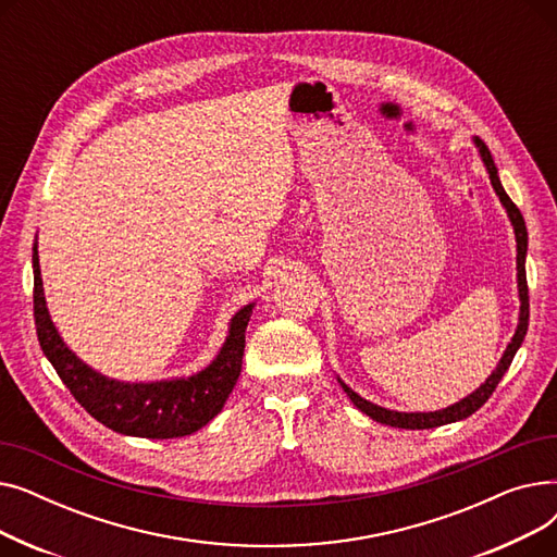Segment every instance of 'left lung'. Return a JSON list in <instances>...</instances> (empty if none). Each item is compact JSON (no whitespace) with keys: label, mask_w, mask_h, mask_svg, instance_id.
<instances>
[{"label":"left lung","mask_w":557,"mask_h":557,"mask_svg":"<svg viewBox=\"0 0 557 557\" xmlns=\"http://www.w3.org/2000/svg\"><path fill=\"white\" fill-rule=\"evenodd\" d=\"M474 144L479 146V153H481L483 164H485V169L490 173V183H492L496 196H499V200L504 202V208H506V212H508V216L512 221V227H515V237H517V284H519V300H521L519 325H517V332H515L512 341L506 347V352H504L499 366H496V370L485 379V384L481 388H476L472 395H467L465 399H460L458 404L443 408V411H433V413H399V411H388V408H384V406H376V404L363 399L352 388H347L338 379L343 391L347 393L349 399L355 401V406L359 408V411H363L368 418L382 422V424H388V426H397V429H433V426H443V424H451V422L465 420V418H470L472 413H476L479 408L490 399L494 388L499 386L506 370L510 368V363H512V359L517 355L519 345L523 343L525 332H529V282H525V250H529V232H525V223H523V216H521L519 208L510 200L506 189L502 187L499 173H496V166H494L490 149L483 144V139H479V137H474Z\"/></svg>","instance_id":"8db88e82"}]
</instances>
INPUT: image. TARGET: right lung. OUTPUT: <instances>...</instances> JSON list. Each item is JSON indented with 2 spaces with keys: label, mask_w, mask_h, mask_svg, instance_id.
Masks as SVG:
<instances>
[{
  "label": "right lung",
  "mask_w": 557,
  "mask_h": 557,
  "mask_svg": "<svg viewBox=\"0 0 557 557\" xmlns=\"http://www.w3.org/2000/svg\"><path fill=\"white\" fill-rule=\"evenodd\" d=\"M250 313L252 305L234 313L221 352L198 374L153 384L114 382L85 366L55 332L42 294L38 244L34 246V318L42 352L85 411L116 433L164 441L191 435L216 418L242 372Z\"/></svg>",
  "instance_id": "obj_1"
}]
</instances>
